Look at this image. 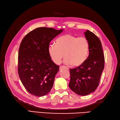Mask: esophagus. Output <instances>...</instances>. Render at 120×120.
<instances>
[{"label":"esophagus","instance_id":"1","mask_svg":"<svg viewBox=\"0 0 120 120\" xmlns=\"http://www.w3.org/2000/svg\"><path fill=\"white\" fill-rule=\"evenodd\" d=\"M59 69H60V70H61V69H68V68H67L66 66L62 65V66H60Z\"/></svg>","mask_w":120,"mask_h":120}]
</instances>
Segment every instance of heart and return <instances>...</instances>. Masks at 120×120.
<instances>
[{"label":"heart","instance_id":"heart-1","mask_svg":"<svg viewBox=\"0 0 120 120\" xmlns=\"http://www.w3.org/2000/svg\"><path fill=\"white\" fill-rule=\"evenodd\" d=\"M49 53L53 62L59 64L65 56L66 64L74 66L82 65L87 59L90 53V44L85 37H78L67 34L60 36L56 44L49 47Z\"/></svg>","mask_w":120,"mask_h":120}]
</instances>
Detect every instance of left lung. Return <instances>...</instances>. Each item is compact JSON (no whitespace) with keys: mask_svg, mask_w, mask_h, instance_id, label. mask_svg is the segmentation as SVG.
<instances>
[{"mask_svg":"<svg viewBox=\"0 0 120 120\" xmlns=\"http://www.w3.org/2000/svg\"><path fill=\"white\" fill-rule=\"evenodd\" d=\"M90 44L88 57L82 65L69 69L71 79L69 87L74 93L86 96L96 90L104 68V56L99 38L87 30L84 33Z\"/></svg>","mask_w":120,"mask_h":120,"instance_id":"obj_1","label":"left lung"}]
</instances>
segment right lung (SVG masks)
I'll list each match as a JSON object with an SVG mask.
<instances>
[{"label": "right lung", "instance_id": "right-lung-1", "mask_svg": "<svg viewBox=\"0 0 120 120\" xmlns=\"http://www.w3.org/2000/svg\"><path fill=\"white\" fill-rule=\"evenodd\" d=\"M63 29L38 27L22 39L18 52V72L26 90L32 95L42 97L51 91L59 66L49 53V43Z\"/></svg>", "mask_w": 120, "mask_h": 120}]
</instances>
